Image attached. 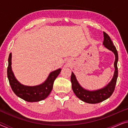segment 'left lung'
I'll return each instance as SVG.
<instances>
[{
	"instance_id": "obj_1",
	"label": "left lung",
	"mask_w": 128,
	"mask_h": 128,
	"mask_svg": "<svg viewBox=\"0 0 128 128\" xmlns=\"http://www.w3.org/2000/svg\"><path fill=\"white\" fill-rule=\"evenodd\" d=\"M104 39L103 44L106 48L112 51L115 56V60L114 62L115 73L111 82L104 88L98 90L91 92V91L86 90L82 88L78 84V82L77 81L74 73L73 72L72 73L71 82L73 92H74L77 97L82 101L89 103V104L99 103L108 98L114 92L115 86H116L118 74V67H117V62L118 60V52L115 45L113 44L112 41H111L110 36L105 32H104Z\"/></svg>"
}]
</instances>
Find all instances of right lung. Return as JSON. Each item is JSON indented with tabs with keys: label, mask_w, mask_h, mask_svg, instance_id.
<instances>
[{
	"label": "right lung",
	"mask_w": 128,
	"mask_h": 128,
	"mask_svg": "<svg viewBox=\"0 0 128 128\" xmlns=\"http://www.w3.org/2000/svg\"><path fill=\"white\" fill-rule=\"evenodd\" d=\"M8 78L12 90L16 96L28 102H37L46 98L51 92L55 78L61 69H58L50 73L47 80L43 84L36 86H26L20 84L16 79L12 70V53L8 59Z\"/></svg>",
	"instance_id": "add662e5"
}]
</instances>
